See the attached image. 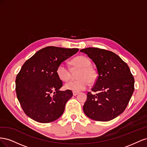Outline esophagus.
I'll list each match as a JSON object with an SVG mask.
<instances>
[{
	"mask_svg": "<svg viewBox=\"0 0 147 147\" xmlns=\"http://www.w3.org/2000/svg\"><path fill=\"white\" fill-rule=\"evenodd\" d=\"M78 94V92H73V95H74V96H77Z\"/></svg>",
	"mask_w": 147,
	"mask_h": 147,
	"instance_id": "obj_1",
	"label": "esophagus"
}]
</instances>
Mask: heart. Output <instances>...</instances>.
<instances>
[{
  "label": "heart",
  "mask_w": 147,
  "mask_h": 147,
  "mask_svg": "<svg viewBox=\"0 0 147 147\" xmlns=\"http://www.w3.org/2000/svg\"><path fill=\"white\" fill-rule=\"evenodd\" d=\"M74 67L81 68L78 74V79L71 80L65 84V88L68 90L74 92H80L84 90L90 82L94 80L96 76L95 70L91 67V63L87 57L79 56L72 61ZM56 74L58 78L63 82H67L70 78L71 72L69 67L64 63H61L57 66Z\"/></svg>",
  "instance_id": "obj_1"
}]
</instances>
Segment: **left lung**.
I'll list each match as a JSON object with an SVG mask.
<instances>
[{
  "label": "left lung",
  "mask_w": 147,
  "mask_h": 147,
  "mask_svg": "<svg viewBox=\"0 0 147 147\" xmlns=\"http://www.w3.org/2000/svg\"><path fill=\"white\" fill-rule=\"evenodd\" d=\"M96 64L97 77L88 92L83 112L88 117L99 121H108L121 114L134 90V78L127 64L113 52L98 48L80 50Z\"/></svg>",
  "instance_id": "8db88e82"
}]
</instances>
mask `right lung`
Instances as JSON below:
<instances>
[{
	"label": "right lung",
	"mask_w": 147,
	"mask_h": 147,
	"mask_svg": "<svg viewBox=\"0 0 147 147\" xmlns=\"http://www.w3.org/2000/svg\"><path fill=\"white\" fill-rule=\"evenodd\" d=\"M78 48L47 47L26 61L16 78L18 99L29 117L42 123L54 121L72 97L70 90L61 91L63 83L57 76V66Z\"/></svg>",
	"instance_id": "add662e5"
}]
</instances>
